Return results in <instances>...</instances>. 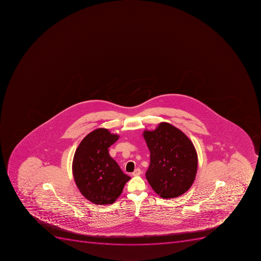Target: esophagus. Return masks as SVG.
Here are the masks:
<instances>
[{
    "label": "esophagus",
    "mask_w": 261,
    "mask_h": 261,
    "mask_svg": "<svg viewBox=\"0 0 261 261\" xmlns=\"http://www.w3.org/2000/svg\"><path fill=\"white\" fill-rule=\"evenodd\" d=\"M141 170L140 169H136V170L134 171L133 173H132V175L133 176H138L140 174H141Z\"/></svg>",
    "instance_id": "esophagus-1"
}]
</instances>
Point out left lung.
<instances>
[{
	"mask_svg": "<svg viewBox=\"0 0 261 261\" xmlns=\"http://www.w3.org/2000/svg\"><path fill=\"white\" fill-rule=\"evenodd\" d=\"M150 152L147 180L163 198L186 193L194 182L197 154L189 137L169 123L161 122L154 130L143 133Z\"/></svg>",
	"mask_w": 261,
	"mask_h": 261,
	"instance_id": "8db88e82",
	"label": "left lung"
}]
</instances>
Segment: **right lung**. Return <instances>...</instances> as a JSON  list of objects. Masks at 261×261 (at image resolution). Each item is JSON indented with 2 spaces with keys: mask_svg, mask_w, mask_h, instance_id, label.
<instances>
[{
  "mask_svg": "<svg viewBox=\"0 0 261 261\" xmlns=\"http://www.w3.org/2000/svg\"><path fill=\"white\" fill-rule=\"evenodd\" d=\"M119 136L105 128L90 132L79 144L72 160V174L80 193L96 205L116 202L130 177L110 156L108 148Z\"/></svg>",
  "mask_w": 261,
  "mask_h": 261,
  "instance_id": "right-lung-1",
  "label": "right lung"
}]
</instances>
